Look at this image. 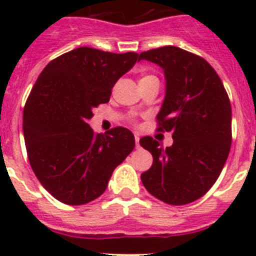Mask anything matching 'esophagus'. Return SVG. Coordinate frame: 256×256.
<instances>
[{
  "instance_id": "esophagus-1",
  "label": "esophagus",
  "mask_w": 256,
  "mask_h": 256,
  "mask_svg": "<svg viewBox=\"0 0 256 256\" xmlns=\"http://www.w3.org/2000/svg\"><path fill=\"white\" fill-rule=\"evenodd\" d=\"M134 140H136V148H140V136L136 134L134 136Z\"/></svg>"
}]
</instances>
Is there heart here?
I'll return each mask as SVG.
<instances>
[{
    "label": "heart",
    "instance_id": "heart-1",
    "mask_svg": "<svg viewBox=\"0 0 256 256\" xmlns=\"http://www.w3.org/2000/svg\"><path fill=\"white\" fill-rule=\"evenodd\" d=\"M148 78H154V76H144V78H142V79H148ZM142 79H141V80H142Z\"/></svg>",
    "mask_w": 256,
    "mask_h": 256
}]
</instances>
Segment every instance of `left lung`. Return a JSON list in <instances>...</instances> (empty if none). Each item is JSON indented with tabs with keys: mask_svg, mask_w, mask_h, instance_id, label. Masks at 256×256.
Listing matches in <instances>:
<instances>
[{
	"mask_svg": "<svg viewBox=\"0 0 256 256\" xmlns=\"http://www.w3.org/2000/svg\"><path fill=\"white\" fill-rule=\"evenodd\" d=\"M138 60L151 61L164 72L165 97L158 130L172 132L173 137L166 148L152 137L140 140L154 158L141 180L151 195L166 204H190L212 188L228 158L230 98L212 65L180 47L144 51Z\"/></svg>",
	"mask_w": 256,
	"mask_h": 256,
	"instance_id": "8db88e82",
	"label": "left lung"
}]
</instances>
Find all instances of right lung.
I'll return each instance as SVG.
<instances>
[{"mask_svg": "<svg viewBox=\"0 0 256 256\" xmlns=\"http://www.w3.org/2000/svg\"><path fill=\"white\" fill-rule=\"evenodd\" d=\"M136 61V52L79 47L48 62L38 76L22 112V132L32 169L56 200L83 205L101 196L134 148L130 130L96 134L88 120Z\"/></svg>", "mask_w": 256, "mask_h": 256, "instance_id": "obj_1", "label": "right lung"}]
</instances>
